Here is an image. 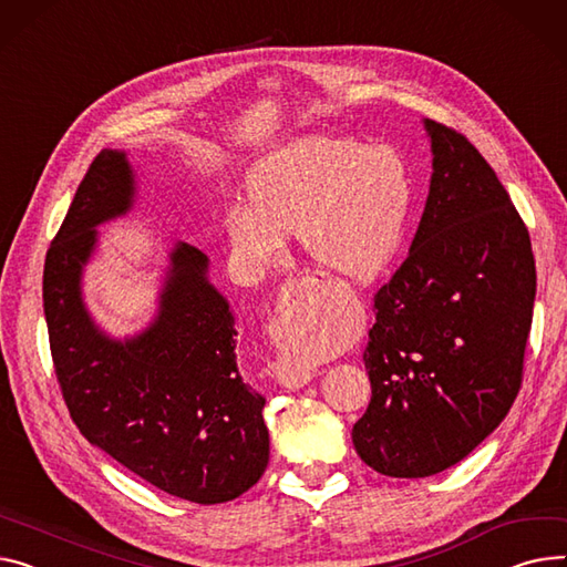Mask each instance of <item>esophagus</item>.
I'll return each instance as SVG.
<instances>
[{
  "label": "esophagus",
  "mask_w": 567,
  "mask_h": 567,
  "mask_svg": "<svg viewBox=\"0 0 567 567\" xmlns=\"http://www.w3.org/2000/svg\"><path fill=\"white\" fill-rule=\"evenodd\" d=\"M315 293H317V287H312V282L308 278H296V280L285 282L282 296L278 300L276 317L267 326L271 339L280 342V339H285L291 330L308 328L310 323L317 321L319 303H317ZM315 375H317L315 369L303 367V364H293L287 358H280L276 364L278 383L289 390H298V388L308 385Z\"/></svg>",
  "instance_id": "esophagus-1"
}]
</instances>
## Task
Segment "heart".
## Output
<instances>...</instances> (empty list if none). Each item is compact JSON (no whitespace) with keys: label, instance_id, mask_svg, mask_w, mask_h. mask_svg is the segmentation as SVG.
<instances>
[{"label":"heart","instance_id":"obj_1","mask_svg":"<svg viewBox=\"0 0 567 567\" xmlns=\"http://www.w3.org/2000/svg\"><path fill=\"white\" fill-rule=\"evenodd\" d=\"M250 205L228 214V235L252 269L282 257L285 233L321 269L347 278L379 274L401 244L410 214V182L401 159L385 147L349 138H303L264 159L250 175ZM298 360L312 358L296 342Z\"/></svg>","mask_w":567,"mask_h":567}]
</instances>
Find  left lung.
<instances>
[{
  "mask_svg": "<svg viewBox=\"0 0 567 567\" xmlns=\"http://www.w3.org/2000/svg\"><path fill=\"white\" fill-rule=\"evenodd\" d=\"M433 175L405 261L373 298L371 401L358 456L394 478L433 476L508 414L529 339L536 261L495 171L456 130L424 121Z\"/></svg>",
  "mask_w": 567,
  "mask_h": 567,
  "instance_id": "1",
  "label": "left lung"
}]
</instances>
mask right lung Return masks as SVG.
I'll return each instance as SVG.
<instances>
[{"label":"right lung","mask_w":567,"mask_h":567,"mask_svg":"<svg viewBox=\"0 0 567 567\" xmlns=\"http://www.w3.org/2000/svg\"><path fill=\"white\" fill-rule=\"evenodd\" d=\"M136 182L127 155L102 150L48 250L43 308L56 379L82 435L164 493L223 504L269 463V431L237 364L230 303L209 282V259L175 244L155 321L113 339L91 319L82 276L97 225L127 214Z\"/></svg>","instance_id":"add662e5"}]
</instances>
